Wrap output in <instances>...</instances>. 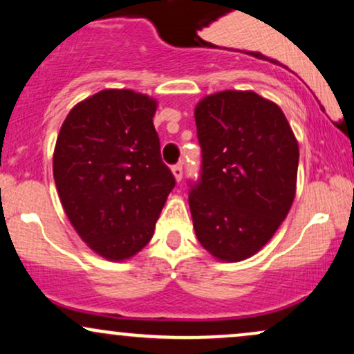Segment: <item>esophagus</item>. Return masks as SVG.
I'll return each mask as SVG.
<instances>
[{
  "label": "esophagus",
  "instance_id": "34e87169",
  "mask_svg": "<svg viewBox=\"0 0 354 354\" xmlns=\"http://www.w3.org/2000/svg\"><path fill=\"white\" fill-rule=\"evenodd\" d=\"M171 171H173L174 180H176L178 183H180V181H181V178H183V166H181V165H174L173 168H171Z\"/></svg>",
  "mask_w": 354,
  "mask_h": 354
}]
</instances>
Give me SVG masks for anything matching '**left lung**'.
<instances>
[{"label": "left lung", "instance_id": "left-lung-1", "mask_svg": "<svg viewBox=\"0 0 354 354\" xmlns=\"http://www.w3.org/2000/svg\"><path fill=\"white\" fill-rule=\"evenodd\" d=\"M201 178L189 191L198 241L219 261L258 253L286 218L299 149L281 108L254 91L205 96L194 108Z\"/></svg>", "mask_w": 354, "mask_h": 354}]
</instances>
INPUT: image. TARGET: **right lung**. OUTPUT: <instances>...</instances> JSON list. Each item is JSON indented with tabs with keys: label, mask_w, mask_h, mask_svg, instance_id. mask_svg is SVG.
<instances>
[{
	"label": "right lung",
	"mask_w": 354,
	"mask_h": 354,
	"mask_svg": "<svg viewBox=\"0 0 354 354\" xmlns=\"http://www.w3.org/2000/svg\"><path fill=\"white\" fill-rule=\"evenodd\" d=\"M156 106L133 89H103L71 109L56 140L53 176L64 213L109 261L148 245L176 185L161 161Z\"/></svg>",
	"instance_id": "right-lung-1"
}]
</instances>
